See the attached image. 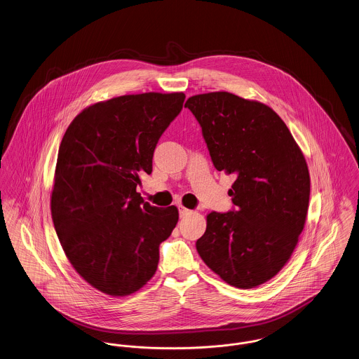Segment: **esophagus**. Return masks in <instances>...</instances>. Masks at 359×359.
<instances>
[{
  "label": "esophagus",
  "mask_w": 359,
  "mask_h": 359,
  "mask_svg": "<svg viewBox=\"0 0 359 359\" xmlns=\"http://www.w3.org/2000/svg\"><path fill=\"white\" fill-rule=\"evenodd\" d=\"M189 212H191V211H189L188 208L183 207V205H179V215H180V217H186Z\"/></svg>",
  "instance_id": "1"
}]
</instances>
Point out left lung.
Segmentation results:
<instances>
[{
    "label": "left lung",
    "instance_id": "1",
    "mask_svg": "<svg viewBox=\"0 0 359 359\" xmlns=\"http://www.w3.org/2000/svg\"><path fill=\"white\" fill-rule=\"evenodd\" d=\"M202 128L212 164L234 175L233 210L207 215L196 250L227 284L255 288L278 273L304 229L309 202L306 158L271 107L218 91L184 104Z\"/></svg>",
    "mask_w": 359,
    "mask_h": 359
}]
</instances>
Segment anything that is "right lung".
I'll use <instances>...</instances> for the list:
<instances>
[{"label": "right lung", "instance_id": "1", "mask_svg": "<svg viewBox=\"0 0 359 359\" xmlns=\"http://www.w3.org/2000/svg\"><path fill=\"white\" fill-rule=\"evenodd\" d=\"M183 93L122 95L85 109L60 142L51 214L74 269L110 296L144 287L157 269L158 246L179 211L144 202L136 191L152 173L161 135L183 109Z\"/></svg>", "mask_w": 359, "mask_h": 359}]
</instances>
